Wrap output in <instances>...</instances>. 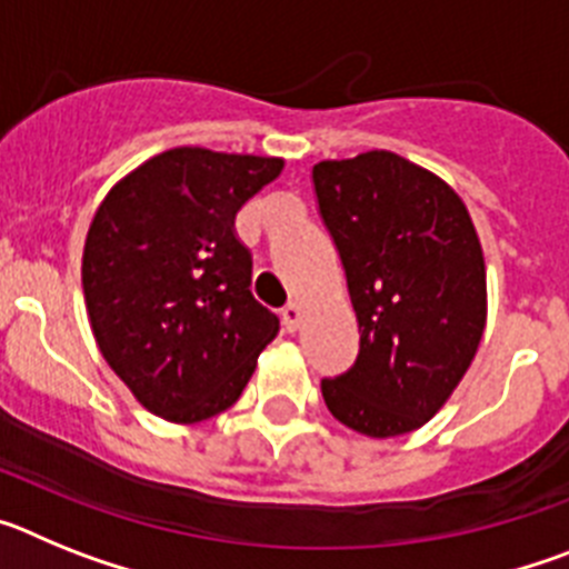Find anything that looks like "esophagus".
I'll use <instances>...</instances> for the list:
<instances>
[{
    "instance_id": "1",
    "label": "esophagus",
    "mask_w": 569,
    "mask_h": 569,
    "mask_svg": "<svg viewBox=\"0 0 569 569\" xmlns=\"http://www.w3.org/2000/svg\"><path fill=\"white\" fill-rule=\"evenodd\" d=\"M281 325L288 333H296L301 328V308L299 305H288V308L281 310Z\"/></svg>"
}]
</instances>
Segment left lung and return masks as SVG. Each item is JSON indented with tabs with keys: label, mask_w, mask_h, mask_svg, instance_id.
<instances>
[{
	"label": "left lung",
	"mask_w": 569,
	"mask_h": 569,
	"mask_svg": "<svg viewBox=\"0 0 569 569\" xmlns=\"http://www.w3.org/2000/svg\"><path fill=\"white\" fill-rule=\"evenodd\" d=\"M313 190L359 321L353 367L321 379V396L356 433L405 436L439 413L479 350V236L450 184L390 150L319 162Z\"/></svg>",
	"instance_id": "8db88e82"
}]
</instances>
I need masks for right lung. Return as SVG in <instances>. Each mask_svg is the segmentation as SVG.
I'll return each instance as SVG.
<instances>
[{
  "instance_id": "right-lung-1",
  "label": "right lung",
  "mask_w": 569,
  "mask_h": 569,
  "mask_svg": "<svg viewBox=\"0 0 569 569\" xmlns=\"http://www.w3.org/2000/svg\"><path fill=\"white\" fill-rule=\"evenodd\" d=\"M273 156L173 148L113 184L82 256L90 328L150 413L193 425L241 396L279 319L250 293L233 219L281 173Z\"/></svg>"
}]
</instances>
